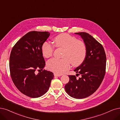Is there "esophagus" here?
Instances as JSON below:
<instances>
[{
	"mask_svg": "<svg viewBox=\"0 0 120 120\" xmlns=\"http://www.w3.org/2000/svg\"><path fill=\"white\" fill-rule=\"evenodd\" d=\"M54 77H60L62 76V75H59V74H54Z\"/></svg>",
	"mask_w": 120,
	"mask_h": 120,
	"instance_id": "esophagus-1",
	"label": "esophagus"
}]
</instances>
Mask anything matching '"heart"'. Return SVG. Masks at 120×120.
Segmentation results:
<instances>
[{"instance_id": "b5f03b06", "label": "heart", "mask_w": 120, "mask_h": 120, "mask_svg": "<svg viewBox=\"0 0 120 120\" xmlns=\"http://www.w3.org/2000/svg\"><path fill=\"white\" fill-rule=\"evenodd\" d=\"M54 45L64 48L62 57L58 59L53 58L48 60L47 67L48 70L57 74H61L70 67L71 63L73 66L81 65L86 55V47L85 43L77 40L76 38L67 34H62L53 38ZM54 47L48 42H44L41 46L43 56L49 58L52 56Z\"/></svg>"}]
</instances>
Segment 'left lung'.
Here are the masks:
<instances>
[{
	"mask_svg": "<svg viewBox=\"0 0 120 120\" xmlns=\"http://www.w3.org/2000/svg\"><path fill=\"white\" fill-rule=\"evenodd\" d=\"M81 36L86 47V55L83 63L74 70L79 79L69 75V82L65 86L66 92L76 99L86 98L98 89L104 79L106 57L104 48L91 35L85 32L76 33Z\"/></svg>",
	"mask_w": 120,
	"mask_h": 120,
	"instance_id": "left-lung-1",
	"label": "left lung"
}]
</instances>
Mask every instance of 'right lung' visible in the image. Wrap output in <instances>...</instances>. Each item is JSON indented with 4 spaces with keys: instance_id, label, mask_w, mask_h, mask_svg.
I'll list each match as a JSON object with an SVG mask.
<instances>
[{
    "instance_id": "obj_1",
    "label": "right lung",
    "mask_w": 120,
    "mask_h": 120,
    "mask_svg": "<svg viewBox=\"0 0 120 120\" xmlns=\"http://www.w3.org/2000/svg\"><path fill=\"white\" fill-rule=\"evenodd\" d=\"M49 35L48 32H29L17 41L11 52L9 68L12 81L22 94L32 98L45 94L54 77L52 72L43 70L45 62L41 46ZM37 69L43 71L37 74Z\"/></svg>"
}]
</instances>
